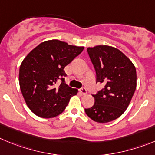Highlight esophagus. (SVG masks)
<instances>
[{
    "label": "esophagus",
    "instance_id": "34e87169",
    "mask_svg": "<svg viewBox=\"0 0 155 155\" xmlns=\"http://www.w3.org/2000/svg\"><path fill=\"white\" fill-rule=\"evenodd\" d=\"M79 92H80L83 95L86 94V90L85 89V88H81V89H79Z\"/></svg>",
    "mask_w": 155,
    "mask_h": 155
}]
</instances>
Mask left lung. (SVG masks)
Returning <instances> with one entry per match:
<instances>
[{"instance_id": "8db88e82", "label": "left lung", "mask_w": 155, "mask_h": 155, "mask_svg": "<svg viewBox=\"0 0 155 155\" xmlns=\"http://www.w3.org/2000/svg\"><path fill=\"white\" fill-rule=\"evenodd\" d=\"M87 52L96 71V81L104 86L93 95L94 105L85 109V112L96 122H110L120 117L129 106L136 90V69L114 47L97 45L88 48Z\"/></svg>"}]
</instances>
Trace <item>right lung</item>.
<instances>
[{
	"label": "right lung",
	"mask_w": 155,
	"mask_h": 155,
	"mask_svg": "<svg viewBox=\"0 0 155 155\" xmlns=\"http://www.w3.org/2000/svg\"><path fill=\"white\" fill-rule=\"evenodd\" d=\"M83 48L49 40L38 45L24 59L19 69V84L26 104L35 115L55 117L65 110L71 97L77 94L76 89L65 83L64 68Z\"/></svg>",
	"instance_id": "obj_1"
}]
</instances>
